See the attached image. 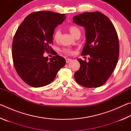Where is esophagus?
<instances>
[{
    "label": "esophagus",
    "instance_id": "esophagus-1",
    "mask_svg": "<svg viewBox=\"0 0 131 131\" xmlns=\"http://www.w3.org/2000/svg\"><path fill=\"white\" fill-rule=\"evenodd\" d=\"M71 61H72V59H70V58H67V59H66V63H69V62H70Z\"/></svg>",
    "mask_w": 131,
    "mask_h": 131
}]
</instances>
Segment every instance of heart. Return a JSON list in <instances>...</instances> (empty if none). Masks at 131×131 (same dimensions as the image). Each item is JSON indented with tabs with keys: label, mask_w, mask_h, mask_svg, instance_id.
<instances>
[{
	"label": "heart",
	"mask_w": 131,
	"mask_h": 131,
	"mask_svg": "<svg viewBox=\"0 0 131 131\" xmlns=\"http://www.w3.org/2000/svg\"><path fill=\"white\" fill-rule=\"evenodd\" d=\"M68 29L70 33L72 34L74 37H76L77 36H80L81 35V30L78 26L76 25H69L68 26ZM61 35V31L59 29H57L55 31L53 37L55 41H58L59 38H60ZM63 52L66 53V54H71L72 52V50L70 48H64L63 50Z\"/></svg>",
	"instance_id": "1"
}]
</instances>
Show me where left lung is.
<instances>
[{"label": "left lung", "mask_w": 131, "mask_h": 131, "mask_svg": "<svg viewBox=\"0 0 131 131\" xmlns=\"http://www.w3.org/2000/svg\"><path fill=\"white\" fill-rule=\"evenodd\" d=\"M84 27L86 42L82 55H89V61L77 59L80 68L74 73L80 85L96 88L105 84L114 70L119 56V41L113 24L101 12L83 13L73 18Z\"/></svg>", "instance_id": "left-lung-1"}]
</instances>
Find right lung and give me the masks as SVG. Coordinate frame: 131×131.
<instances>
[{
    "mask_svg": "<svg viewBox=\"0 0 131 131\" xmlns=\"http://www.w3.org/2000/svg\"><path fill=\"white\" fill-rule=\"evenodd\" d=\"M65 14L41 11L28 15L18 28L13 39L12 57L15 70L23 81L33 87H41L54 81L66 63L56 55L50 59L44 53L52 50L53 34Z\"/></svg>",
    "mask_w": 131,
    "mask_h": 131,
    "instance_id": "1",
    "label": "right lung"
}]
</instances>
